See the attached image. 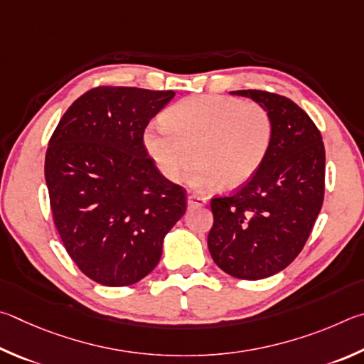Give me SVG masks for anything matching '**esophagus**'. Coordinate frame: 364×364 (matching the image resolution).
Masks as SVG:
<instances>
[{"instance_id": "34e87169", "label": "esophagus", "mask_w": 364, "mask_h": 364, "mask_svg": "<svg viewBox=\"0 0 364 364\" xmlns=\"http://www.w3.org/2000/svg\"><path fill=\"white\" fill-rule=\"evenodd\" d=\"M208 203L206 196L196 195V193H188V206L190 208H198V206H205Z\"/></svg>"}]
</instances>
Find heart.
<instances>
[{"label": "heart", "mask_w": 364, "mask_h": 364, "mask_svg": "<svg viewBox=\"0 0 364 364\" xmlns=\"http://www.w3.org/2000/svg\"><path fill=\"white\" fill-rule=\"evenodd\" d=\"M161 124L144 129L146 155L169 182L181 181L195 161L192 183L200 188L243 187L262 168L273 140L270 112L228 95H190L166 108Z\"/></svg>", "instance_id": "1"}]
</instances>
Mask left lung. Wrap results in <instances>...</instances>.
<instances>
[{
    "instance_id": "obj_1",
    "label": "left lung",
    "mask_w": 364,
    "mask_h": 364,
    "mask_svg": "<svg viewBox=\"0 0 364 364\" xmlns=\"http://www.w3.org/2000/svg\"><path fill=\"white\" fill-rule=\"evenodd\" d=\"M272 114L273 140L262 168L233 195L211 200L208 247L219 269L262 279L286 269L304 245L324 198V145L314 121L284 95L233 91Z\"/></svg>"
}]
</instances>
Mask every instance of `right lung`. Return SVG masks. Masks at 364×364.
<instances>
[{"label":"right lung","instance_id":"1","mask_svg":"<svg viewBox=\"0 0 364 364\" xmlns=\"http://www.w3.org/2000/svg\"><path fill=\"white\" fill-rule=\"evenodd\" d=\"M174 91L99 86L76 99L49 140L44 177L68 256L95 283L129 286L158 265L186 214L187 192L164 178L142 134Z\"/></svg>","mask_w":364,"mask_h":364}]
</instances>
